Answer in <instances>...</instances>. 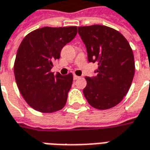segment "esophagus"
Listing matches in <instances>:
<instances>
[{"instance_id":"obj_1","label":"esophagus","mask_w":150,"mask_h":150,"mask_svg":"<svg viewBox=\"0 0 150 150\" xmlns=\"http://www.w3.org/2000/svg\"><path fill=\"white\" fill-rule=\"evenodd\" d=\"M73 78H74V80H78V79H80V76H78V75H73Z\"/></svg>"}]
</instances>
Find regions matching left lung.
I'll use <instances>...</instances> for the list:
<instances>
[{"label":"left lung","instance_id":"obj_1","mask_svg":"<svg viewBox=\"0 0 150 150\" xmlns=\"http://www.w3.org/2000/svg\"><path fill=\"white\" fill-rule=\"evenodd\" d=\"M87 50L89 62H96V76L85 77L84 96L92 107L107 110L126 96L134 75V58L124 35L101 25L78 27Z\"/></svg>","mask_w":150,"mask_h":150}]
</instances>
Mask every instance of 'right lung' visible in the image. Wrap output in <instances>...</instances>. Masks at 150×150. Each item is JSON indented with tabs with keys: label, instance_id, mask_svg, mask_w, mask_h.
<instances>
[{
	"label": "right lung",
	"instance_id": "obj_1",
	"mask_svg": "<svg viewBox=\"0 0 150 150\" xmlns=\"http://www.w3.org/2000/svg\"><path fill=\"white\" fill-rule=\"evenodd\" d=\"M76 34V26L43 27L29 33L21 41L14 74L21 96L34 110L53 113L65 105L73 75H54L50 70L62 48Z\"/></svg>",
	"mask_w": 150,
	"mask_h": 150
}]
</instances>
